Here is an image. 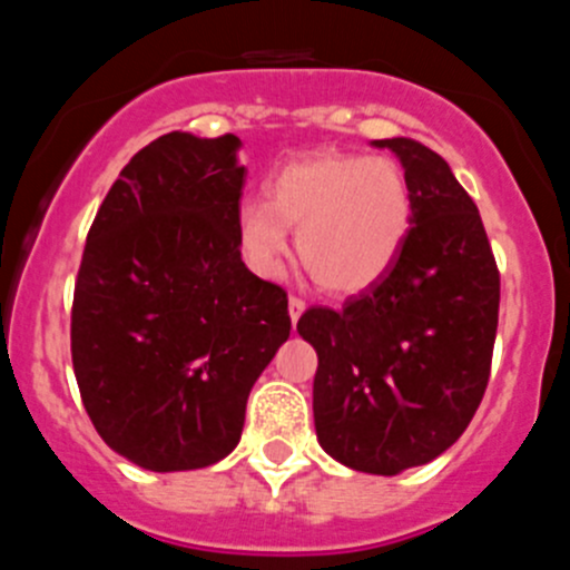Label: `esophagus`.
I'll return each instance as SVG.
<instances>
[{
  "instance_id": "obj_1",
  "label": "esophagus",
  "mask_w": 570,
  "mask_h": 570,
  "mask_svg": "<svg viewBox=\"0 0 570 570\" xmlns=\"http://www.w3.org/2000/svg\"><path fill=\"white\" fill-rule=\"evenodd\" d=\"M288 314H291V322H294V325H296V320L305 314V302H302L299 296H291L288 299Z\"/></svg>"
}]
</instances>
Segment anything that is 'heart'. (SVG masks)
I'll list each match as a JSON object with an SVG mask.
<instances>
[{"label":"heart","mask_w":570,"mask_h":570,"mask_svg":"<svg viewBox=\"0 0 570 570\" xmlns=\"http://www.w3.org/2000/svg\"><path fill=\"white\" fill-rule=\"evenodd\" d=\"M414 216L407 176L387 156L320 150L276 170L265 203L236 210V245L254 274L276 279L288 234L311 279L328 294H360L387 274Z\"/></svg>","instance_id":"b5f03b06"}]
</instances>
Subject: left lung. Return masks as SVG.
Returning a JSON list of instances; mask_svg holds the SVG:
<instances>
[{"label": "left lung", "mask_w": 570, "mask_h": 570, "mask_svg": "<svg viewBox=\"0 0 570 570\" xmlns=\"http://www.w3.org/2000/svg\"><path fill=\"white\" fill-rule=\"evenodd\" d=\"M394 150L414 196L405 245L380 282L296 331L320 356L314 425L325 454L394 476L454 445L480 407L500 320V271L480 210L440 154Z\"/></svg>", "instance_id": "left-lung-1"}]
</instances>
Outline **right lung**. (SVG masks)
Returning <instances> with one entry per match:
<instances>
[{"instance_id": "add662e5", "label": "right lung", "mask_w": 570, "mask_h": 570, "mask_svg": "<svg viewBox=\"0 0 570 570\" xmlns=\"http://www.w3.org/2000/svg\"><path fill=\"white\" fill-rule=\"evenodd\" d=\"M239 148L234 134L154 139L85 242L73 374L97 434L145 471L225 460L250 387L291 336L288 296L250 274L236 245Z\"/></svg>"}]
</instances>
